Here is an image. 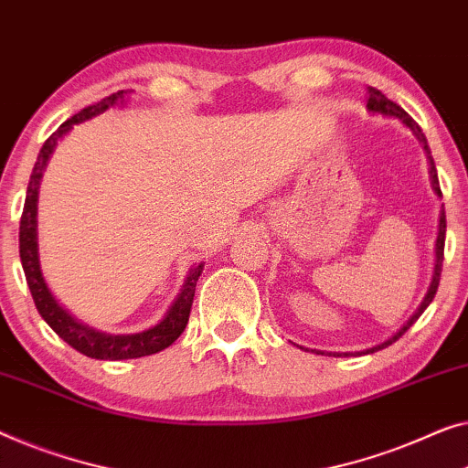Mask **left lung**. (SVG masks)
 I'll return each mask as SVG.
<instances>
[{
  "instance_id": "1",
  "label": "left lung",
  "mask_w": 468,
  "mask_h": 468,
  "mask_svg": "<svg viewBox=\"0 0 468 468\" xmlns=\"http://www.w3.org/2000/svg\"><path fill=\"white\" fill-rule=\"evenodd\" d=\"M367 110L369 112H374V113H384V116H392V118H399L403 122L405 126H410L411 131H414V134L416 137L420 139V144L424 145V152H426V158H429V162H431V179H432V187H435V192H437V196H441V187H439V179H437V168H435V162H432V155H431V150H429V144H426V137H424V133H422V128L418 126V122L410 116L408 112L403 110L401 105H397V103H392L390 99H386L384 94L378 90V88H369V101H367ZM443 247H445V211H441V218H439V236H437V261H435V274H432V282H431V287H429V293L424 295V300H422V303H420L418 306V310L414 313V316L410 318L408 323L403 324L401 329L397 331L395 335L390 337V340H386L384 344H378V346H374V348H369V350H363V355H369V352H376V350H382V348H386V346H390L392 342H397L399 337H401L405 331H408L411 324H414L418 318H420V314L424 313L426 308H429V303L432 302V297H435V293H437V289H439V281H441V266H443ZM323 355V352H321ZM337 356H342V355H337Z\"/></svg>"
}]
</instances>
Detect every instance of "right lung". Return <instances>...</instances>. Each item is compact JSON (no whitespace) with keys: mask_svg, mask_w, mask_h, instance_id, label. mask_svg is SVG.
I'll return each instance as SVG.
<instances>
[{"mask_svg":"<svg viewBox=\"0 0 468 468\" xmlns=\"http://www.w3.org/2000/svg\"><path fill=\"white\" fill-rule=\"evenodd\" d=\"M124 99V90H118L110 94V97L101 99L99 103L84 107L82 112L76 113V116L63 122L57 131H54L42 147V152L37 155L36 166H33L29 186H27V198L23 207V215H20V229H18V250H20V261H23L25 279L29 284L31 297L36 302L37 313L42 314L46 323L50 324L54 334H57L60 340H65L71 348H76L82 355L90 358H101V361H124V358H139L147 355H155V352L165 350L171 346V344L177 340V337L184 334L186 324L189 321V310H192L194 302V291L196 282H198V276L202 272V263L196 266L192 272L187 274V281L177 295V300L168 310L166 316L155 324V327L141 331V334L133 335H110L101 334L97 329H90L84 323H78L67 310L58 306V302L54 300L50 289L46 287L42 270H39V260H37V187L39 179H42L44 166L48 162L50 154L57 145V141L63 137V134L69 131L73 124L78 122H84L88 118L97 116V113H103L105 110L116 103V101Z\"/></svg>","mask_w":468,"mask_h":468,"instance_id":"obj_1","label":"right lung"}]
</instances>
